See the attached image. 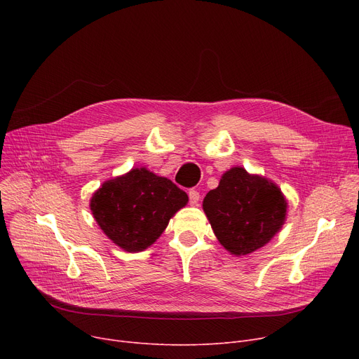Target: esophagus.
Here are the masks:
<instances>
[{
  "label": "esophagus",
  "mask_w": 359,
  "mask_h": 359,
  "mask_svg": "<svg viewBox=\"0 0 359 359\" xmlns=\"http://www.w3.org/2000/svg\"><path fill=\"white\" fill-rule=\"evenodd\" d=\"M199 199H201V195L196 189H191L189 191V201H191V205H198L199 203Z\"/></svg>",
  "instance_id": "esophagus-1"
}]
</instances>
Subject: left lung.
<instances>
[{"mask_svg": "<svg viewBox=\"0 0 359 359\" xmlns=\"http://www.w3.org/2000/svg\"><path fill=\"white\" fill-rule=\"evenodd\" d=\"M202 208L221 246L234 256H246L280 231L288 202L275 182L237 165L206 194Z\"/></svg>", "mask_w": 359, "mask_h": 359, "instance_id": "1", "label": "left lung"}]
</instances>
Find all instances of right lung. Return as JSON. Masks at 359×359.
Returning a JSON list of instances; mask_svg holds the SVG:
<instances>
[{
	"instance_id": "add662e5",
	"label": "right lung",
	"mask_w": 359,
	"mask_h": 359,
	"mask_svg": "<svg viewBox=\"0 0 359 359\" xmlns=\"http://www.w3.org/2000/svg\"><path fill=\"white\" fill-rule=\"evenodd\" d=\"M186 192L145 167L106 180L90 199V210L102 231L129 253L148 249L168 221L187 205Z\"/></svg>"
}]
</instances>
